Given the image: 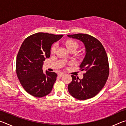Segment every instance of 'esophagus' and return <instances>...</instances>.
Segmentation results:
<instances>
[{
  "label": "esophagus",
  "instance_id": "obj_1",
  "mask_svg": "<svg viewBox=\"0 0 126 126\" xmlns=\"http://www.w3.org/2000/svg\"><path fill=\"white\" fill-rule=\"evenodd\" d=\"M64 74V73H63V72H61V73H59L58 74V76L60 77H62Z\"/></svg>",
  "mask_w": 126,
  "mask_h": 126
}]
</instances>
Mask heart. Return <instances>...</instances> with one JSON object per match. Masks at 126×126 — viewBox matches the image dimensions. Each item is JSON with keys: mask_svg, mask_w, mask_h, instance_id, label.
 <instances>
[{"mask_svg": "<svg viewBox=\"0 0 126 126\" xmlns=\"http://www.w3.org/2000/svg\"><path fill=\"white\" fill-rule=\"evenodd\" d=\"M65 46L69 50H71V49L74 48H77L78 47L77 43L76 41H74V40H72V39L67 40V41L65 42ZM56 48H57L56 44H54L52 47V49H51V52L52 53H54L55 52V50H56Z\"/></svg>", "mask_w": 126, "mask_h": 126, "instance_id": "1", "label": "heart"}]
</instances>
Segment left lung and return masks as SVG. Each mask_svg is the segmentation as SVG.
Listing matches in <instances>:
<instances>
[{"label": "left lung", "instance_id": "8db88e82", "mask_svg": "<svg viewBox=\"0 0 126 126\" xmlns=\"http://www.w3.org/2000/svg\"><path fill=\"white\" fill-rule=\"evenodd\" d=\"M68 37L80 40L86 48V55L80 64L83 74L82 79L72 75V81L68 84L69 93L79 100L94 97L103 88L109 76L108 57L103 46L96 38L86 34L68 35Z\"/></svg>", "mask_w": 126, "mask_h": 126}]
</instances>
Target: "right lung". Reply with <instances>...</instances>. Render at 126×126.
Instances as JSON below:
<instances>
[{
  "mask_svg": "<svg viewBox=\"0 0 126 126\" xmlns=\"http://www.w3.org/2000/svg\"><path fill=\"white\" fill-rule=\"evenodd\" d=\"M63 35L37 33L29 36L21 46L16 57V75L21 85L30 94L42 97L52 91L57 74L42 69L43 62L50 57L51 46Z\"/></svg>",
  "mask_w": 126,
  "mask_h": 126,
  "instance_id": "1",
  "label": "right lung"
}]
</instances>
